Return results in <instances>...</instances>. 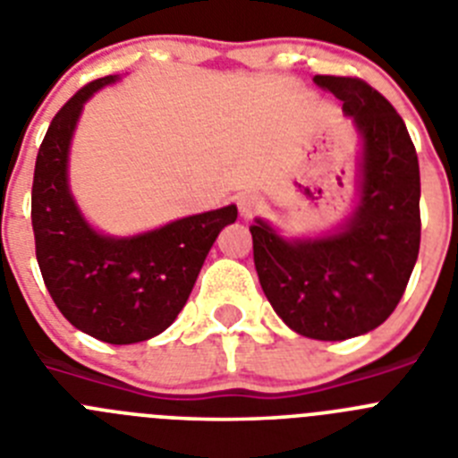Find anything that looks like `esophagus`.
<instances>
[{
	"instance_id": "obj_1",
	"label": "esophagus",
	"mask_w": 458,
	"mask_h": 458,
	"mask_svg": "<svg viewBox=\"0 0 458 458\" xmlns=\"http://www.w3.org/2000/svg\"><path fill=\"white\" fill-rule=\"evenodd\" d=\"M264 199L259 197V194L254 192H245L238 197V210H241L242 217H252L257 216V213H261L264 210Z\"/></svg>"
}]
</instances>
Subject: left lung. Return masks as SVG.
I'll return each instance as SVG.
<instances>
[{"label": "left lung", "mask_w": 458, "mask_h": 458, "mask_svg": "<svg viewBox=\"0 0 458 458\" xmlns=\"http://www.w3.org/2000/svg\"><path fill=\"white\" fill-rule=\"evenodd\" d=\"M362 135V194L333 236L284 241L264 220L252 232L254 266L277 317L321 342L365 335L402 301L420 252L418 153L396 109L360 78L317 75Z\"/></svg>", "instance_id": "left-lung-1"}]
</instances>
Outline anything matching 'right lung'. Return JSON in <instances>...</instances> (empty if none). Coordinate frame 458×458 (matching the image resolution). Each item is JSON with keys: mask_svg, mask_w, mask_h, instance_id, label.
I'll list each match as a JSON object with an SVG mask.
<instances>
[{"mask_svg": "<svg viewBox=\"0 0 458 458\" xmlns=\"http://www.w3.org/2000/svg\"><path fill=\"white\" fill-rule=\"evenodd\" d=\"M116 80L89 82L52 119L36 156L31 226L40 275L64 317L100 342L135 344L179 317L206 254L238 210L225 206L132 238L93 232L68 190V147L82 105Z\"/></svg>", "mask_w": 458, "mask_h": 458, "instance_id": "right-lung-1", "label": "right lung"}]
</instances>
